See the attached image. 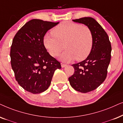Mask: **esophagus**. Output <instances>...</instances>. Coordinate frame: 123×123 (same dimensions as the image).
<instances>
[{"label": "esophagus", "instance_id": "obj_1", "mask_svg": "<svg viewBox=\"0 0 123 123\" xmlns=\"http://www.w3.org/2000/svg\"><path fill=\"white\" fill-rule=\"evenodd\" d=\"M61 65L62 68H65V67L66 66V64H63V63H61Z\"/></svg>", "mask_w": 123, "mask_h": 123}]
</instances>
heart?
Listing matches in <instances>:
<instances>
[{"mask_svg": "<svg viewBox=\"0 0 123 123\" xmlns=\"http://www.w3.org/2000/svg\"><path fill=\"white\" fill-rule=\"evenodd\" d=\"M53 35L44 37V45L52 56L57 57L65 48L61 55L62 61L69 62L76 59L84 60L89 55L93 46V36L87 26L77 23L63 22L52 31Z\"/></svg>", "mask_w": 123, "mask_h": 123, "instance_id": "heart-1", "label": "heart"}]
</instances>
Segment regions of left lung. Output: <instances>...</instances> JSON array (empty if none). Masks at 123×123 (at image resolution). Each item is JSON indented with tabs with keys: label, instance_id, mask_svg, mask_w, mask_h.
Wrapping results in <instances>:
<instances>
[{
	"label": "left lung",
	"instance_id": "1",
	"mask_svg": "<svg viewBox=\"0 0 123 123\" xmlns=\"http://www.w3.org/2000/svg\"><path fill=\"white\" fill-rule=\"evenodd\" d=\"M73 21L87 26L93 36V46L89 55L80 62L72 65L74 74L68 78L74 89L86 93L96 89L105 80L111 60V45L107 33L94 18L83 17Z\"/></svg>",
	"mask_w": 123,
	"mask_h": 123
}]
</instances>
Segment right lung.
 Listing matches in <instances>:
<instances>
[{
    "label": "right lung",
    "instance_id": "right-lung-1",
    "mask_svg": "<svg viewBox=\"0 0 123 123\" xmlns=\"http://www.w3.org/2000/svg\"><path fill=\"white\" fill-rule=\"evenodd\" d=\"M59 22L33 19L26 23L14 36L11 48V66L16 80L26 91L38 94L49 86L60 63L45 48L43 39Z\"/></svg>",
    "mask_w": 123,
    "mask_h": 123
}]
</instances>
